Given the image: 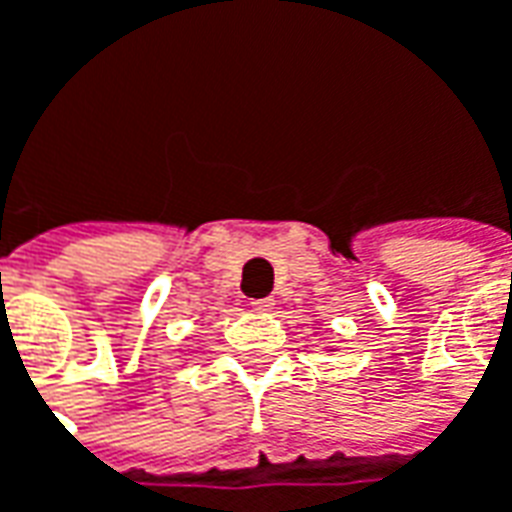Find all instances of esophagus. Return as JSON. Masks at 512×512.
<instances>
[{
    "mask_svg": "<svg viewBox=\"0 0 512 512\" xmlns=\"http://www.w3.org/2000/svg\"><path fill=\"white\" fill-rule=\"evenodd\" d=\"M252 307H255V310H260V312H266V310H271V307H274V299H271V296H266V299H255V301H252Z\"/></svg>",
    "mask_w": 512,
    "mask_h": 512,
    "instance_id": "34e87169",
    "label": "esophagus"
}]
</instances>
